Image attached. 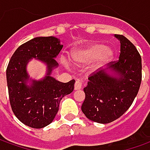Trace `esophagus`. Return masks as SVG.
Segmentation results:
<instances>
[{"instance_id": "esophagus-1", "label": "esophagus", "mask_w": 150, "mask_h": 150, "mask_svg": "<svg viewBox=\"0 0 150 150\" xmlns=\"http://www.w3.org/2000/svg\"><path fill=\"white\" fill-rule=\"evenodd\" d=\"M81 88H82V83L79 80H77L75 83V90H79Z\"/></svg>"}]
</instances>
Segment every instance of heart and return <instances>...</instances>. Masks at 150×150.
<instances>
[{
  "label": "heart",
  "instance_id": "obj_1",
  "mask_svg": "<svg viewBox=\"0 0 150 150\" xmlns=\"http://www.w3.org/2000/svg\"><path fill=\"white\" fill-rule=\"evenodd\" d=\"M71 62L76 66L93 62L91 71H98L109 65L115 57V51L103 42H92L73 49L70 54Z\"/></svg>",
  "mask_w": 150,
  "mask_h": 150
}]
</instances>
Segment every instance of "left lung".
<instances>
[{
    "instance_id": "obj_1",
    "label": "left lung",
    "mask_w": 150,
    "mask_h": 150,
    "mask_svg": "<svg viewBox=\"0 0 150 150\" xmlns=\"http://www.w3.org/2000/svg\"><path fill=\"white\" fill-rule=\"evenodd\" d=\"M121 43L118 61L88 78L83 88L81 110L93 122L107 124L117 120L131 107L141 83V57L132 42L115 34Z\"/></svg>"
}]
</instances>
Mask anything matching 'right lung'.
Returning a JSON list of instances; mask_svg holds the SVG:
<instances>
[{"instance_id":"1","label":"right lung","mask_w":150,"mask_h":150,"mask_svg":"<svg viewBox=\"0 0 150 150\" xmlns=\"http://www.w3.org/2000/svg\"><path fill=\"white\" fill-rule=\"evenodd\" d=\"M63 45L56 37H37L16 49L6 69L10 103L15 117L24 125L40 129L52 123L63 97L74 90L75 80L62 83L52 76ZM35 59L46 66L42 79H33L27 67Z\"/></svg>"}]
</instances>
